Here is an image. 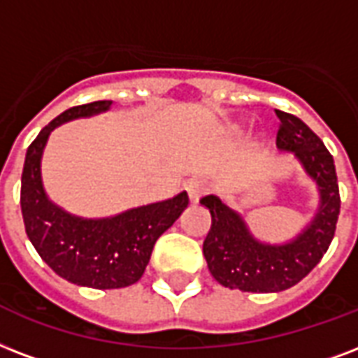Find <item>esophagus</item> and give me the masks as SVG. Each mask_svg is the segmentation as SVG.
<instances>
[{"label":"esophagus","instance_id":"1","mask_svg":"<svg viewBox=\"0 0 358 358\" xmlns=\"http://www.w3.org/2000/svg\"><path fill=\"white\" fill-rule=\"evenodd\" d=\"M208 191H210V184L203 178L191 180L189 184H187V195H189V199L193 201V203H195V201H199V199L203 197V195H206Z\"/></svg>","mask_w":358,"mask_h":358}]
</instances>
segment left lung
I'll return each mask as SVG.
<instances>
[{
	"mask_svg": "<svg viewBox=\"0 0 358 358\" xmlns=\"http://www.w3.org/2000/svg\"><path fill=\"white\" fill-rule=\"evenodd\" d=\"M280 118L276 144L294 152L306 173L319 185L321 206L306 231L283 245L261 244L253 238L236 212L214 195L201 199L210 210L212 225L203 242V253L212 276L223 287L248 293H278L306 278L329 250L338 215L340 189L334 159L323 141L293 114L276 110Z\"/></svg>",
	"mask_w": 358,
	"mask_h": 358,
	"instance_id": "8db88e82",
	"label": "left lung"
}]
</instances>
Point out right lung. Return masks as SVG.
Instances as JSON below:
<instances>
[{
	"mask_svg": "<svg viewBox=\"0 0 358 358\" xmlns=\"http://www.w3.org/2000/svg\"><path fill=\"white\" fill-rule=\"evenodd\" d=\"M110 103L73 106L52 120L29 144L22 171L20 206L27 238L58 276L82 287L120 289L138 282L157 238L189 203L182 191L169 201L127 210L116 217L82 220L48 201L41 184V155L50 131L67 120L103 113Z\"/></svg>",
	"mask_w": 358,
	"mask_h": 358,
	"instance_id": "add662e5",
	"label": "right lung"
}]
</instances>
